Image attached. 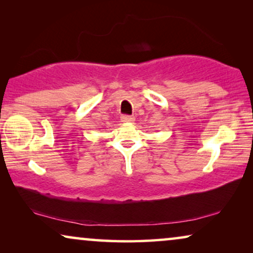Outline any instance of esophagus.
Returning <instances> with one entry per match:
<instances>
[{"label":"esophagus","instance_id":"esophagus-1","mask_svg":"<svg viewBox=\"0 0 253 253\" xmlns=\"http://www.w3.org/2000/svg\"><path fill=\"white\" fill-rule=\"evenodd\" d=\"M133 117L132 116H129V115H124L122 116V122L123 123H131L133 122Z\"/></svg>","mask_w":253,"mask_h":253}]
</instances>
